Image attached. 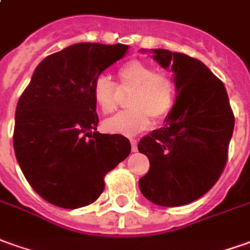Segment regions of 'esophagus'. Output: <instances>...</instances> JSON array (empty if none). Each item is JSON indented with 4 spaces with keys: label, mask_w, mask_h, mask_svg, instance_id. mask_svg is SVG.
Wrapping results in <instances>:
<instances>
[{
    "label": "esophagus",
    "mask_w": 250,
    "mask_h": 250,
    "mask_svg": "<svg viewBox=\"0 0 250 250\" xmlns=\"http://www.w3.org/2000/svg\"><path fill=\"white\" fill-rule=\"evenodd\" d=\"M130 144H132V152H136L137 151V140H130Z\"/></svg>",
    "instance_id": "esophagus-1"
}]
</instances>
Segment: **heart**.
<instances>
[{"instance_id": "obj_1", "label": "heart", "mask_w": 250, "mask_h": 250, "mask_svg": "<svg viewBox=\"0 0 250 250\" xmlns=\"http://www.w3.org/2000/svg\"><path fill=\"white\" fill-rule=\"evenodd\" d=\"M121 92H130L128 110L103 121V129L113 135L135 136L151 125V117L162 121L174 107L177 87L173 77L142 61H130L118 70V87L107 76L96 77L92 98L103 114L113 113Z\"/></svg>"}]
</instances>
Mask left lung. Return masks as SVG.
<instances>
[{
    "label": "left lung",
    "instance_id": "obj_1",
    "mask_svg": "<svg viewBox=\"0 0 250 250\" xmlns=\"http://www.w3.org/2000/svg\"><path fill=\"white\" fill-rule=\"evenodd\" d=\"M151 51L162 68H171L177 98L165 125L137 146L149 159L139 187L156 206L178 207L200 199L219 180L234 114L223 83L201 61L165 49Z\"/></svg>",
    "mask_w": 250,
    "mask_h": 250
}]
</instances>
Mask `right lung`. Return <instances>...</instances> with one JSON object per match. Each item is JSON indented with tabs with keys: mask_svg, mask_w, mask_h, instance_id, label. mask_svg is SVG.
I'll return each mask as SVG.
<instances>
[{
	"mask_svg": "<svg viewBox=\"0 0 250 250\" xmlns=\"http://www.w3.org/2000/svg\"><path fill=\"white\" fill-rule=\"evenodd\" d=\"M128 49L121 43H76L46 57L17 102L19 166L36 193L57 207L94 203L104 189V175L130 154L126 137L96 132L92 98L96 77Z\"/></svg>",
	"mask_w": 250,
	"mask_h": 250,
	"instance_id": "add662e5",
	"label": "right lung"
}]
</instances>
